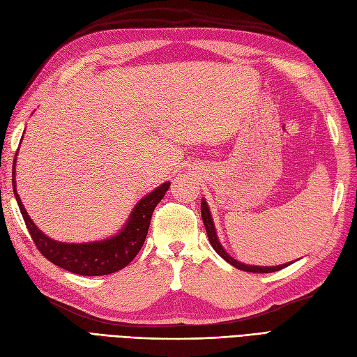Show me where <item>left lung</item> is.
<instances>
[{
	"instance_id": "8db88e82",
	"label": "left lung",
	"mask_w": 357,
	"mask_h": 357,
	"mask_svg": "<svg viewBox=\"0 0 357 357\" xmlns=\"http://www.w3.org/2000/svg\"><path fill=\"white\" fill-rule=\"evenodd\" d=\"M201 215H202V222H204V226H205V231H207V235H208V240H210V244L213 245V248L215 250V253H218L219 256H222L226 262L231 264L232 266L241 269V271H247V273H259V274H266V273H274V271H280V269H283L286 266H289L291 262L289 264H283V265H277V266H255V265H244L238 261H235L234 257H231L228 253H226L225 248L222 247L219 238H218V234H215V229H214V223H213V219H211V213L208 210V205L207 202H205V199L201 201Z\"/></svg>"
}]
</instances>
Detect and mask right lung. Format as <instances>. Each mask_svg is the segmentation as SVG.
Returning a JSON list of instances; mask_svg holds the SVG:
<instances>
[{
  "label": "right lung",
  "mask_w": 357,
  "mask_h": 357,
  "mask_svg": "<svg viewBox=\"0 0 357 357\" xmlns=\"http://www.w3.org/2000/svg\"><path fill=\"white\" fill-rule=\"evenodd\" d=\"M16 160V159H15ZM15 168V167H13ZM169 188V181L150 192L129 215L128 222L117 235L102 241L93 243H59L49 238L43 234L36 223L31 220L22 201H20L16 181H15V169H13V192L24 215V220L32 241L37 245L40 253L45 256L52 264H55L70 273L79 275H107L116 271H121L122 268L129 265V262L138 255L144 244L147 231L150 226V219L159 201L165 197V192Z\"/></svg>",
  "instance_id": "add662e5"
}]
</instances>
